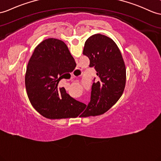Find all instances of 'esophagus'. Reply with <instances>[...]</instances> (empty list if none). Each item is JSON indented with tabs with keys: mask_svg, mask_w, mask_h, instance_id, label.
<instances>
[{
	"mask_svg": "<svg viewBox=\"0 0 161 161\" xmlns=\"http://www.w3.org/2000/svg\"><path fill=\"white\" fill-rule=\"evenodd\" d=\"M76 70H79V69H76Z\"/></svg>",
	"mask_w": 161,
	"mask_h": 161,
	"instance_id": "34e87169",
	"label": "esophagus"
}]
</instances>
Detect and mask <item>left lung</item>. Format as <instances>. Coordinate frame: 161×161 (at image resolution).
Returning a JSON list of instances; mask_svg holds the SVG:
<instances>
[{"mask_svg": "<svg viewBox=\"0 0 161 161\" xmlns=\"http://www.w3.org/2000/svg\"><path fill=\"white\" fill-rule=\"evenodd\" d=\"M83 54L89 58V67H95L99 80L93 83L91 101L88 105L83 104L78 115H100L108 111L122 96L126 85V66L115 42L104 35L89 37L85 43Z\"/></svg>", "mask_w": 161, "mask_h": 161, "instance_id": "1", "label": "left lung"}]
</instances>
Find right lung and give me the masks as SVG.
Masks as SVG:
<instances>
[{
	"instance_id": "right-lung-1",
	"label": "right lung",
	"mask_w": 161,
	"mask_h": 161,
	"mask_svg": "<svg viewBox=\"0 0 161 161\" xmlns=\"http://www.w3.org/2000/svg\"><path fill=\"white\" fill-rule=\"evenodd\" d=\"M76 65L65 43L54 38L42 42L35 48L26 68L25 87L31 105L51 119L76 117L81 103L58 88L63 74Z\"/></svg>"
}]
</instances>
